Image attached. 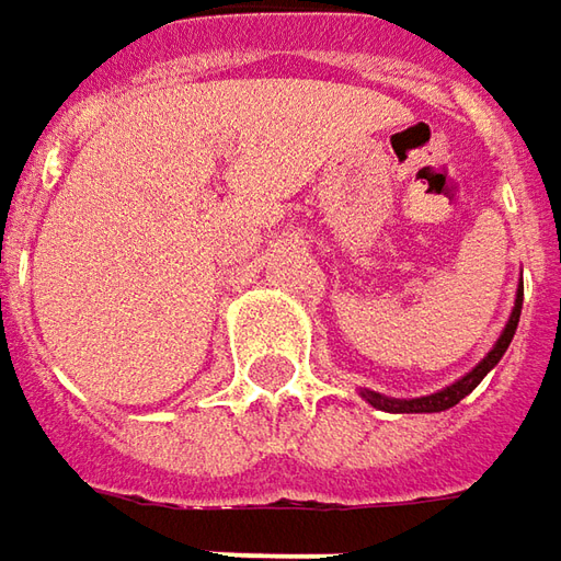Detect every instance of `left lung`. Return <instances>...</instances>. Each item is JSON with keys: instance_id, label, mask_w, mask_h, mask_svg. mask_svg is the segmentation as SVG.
<instances>
[{"instance_id": "left-lung-1", "label": "left lung", "mask_w": 561, "mask_h": 561, "mask_svg": "<svg viewBox=\"0 0 561 561\" xmlns=\"http://www.w3.org/2000/svg\"><path fill=\"white\" fill-rule=\"evenodd\" d=\"M522 301L524 285H518V291H515V307H512V313H508V323H505V329L500 332L496 345L477 360V367H471L461 379L449 382L446 389L430 392V396H421V399H392V396H382V392H374V389H360V399L367 404H374L377 411H389V414H436V411H449V408H455L465 396L474 392L477 386H480V379L486 377V374L500 364L502 354L508 352V345H512V339H515V329H518V320H522Z\"/></svg>"}]
</instances>
